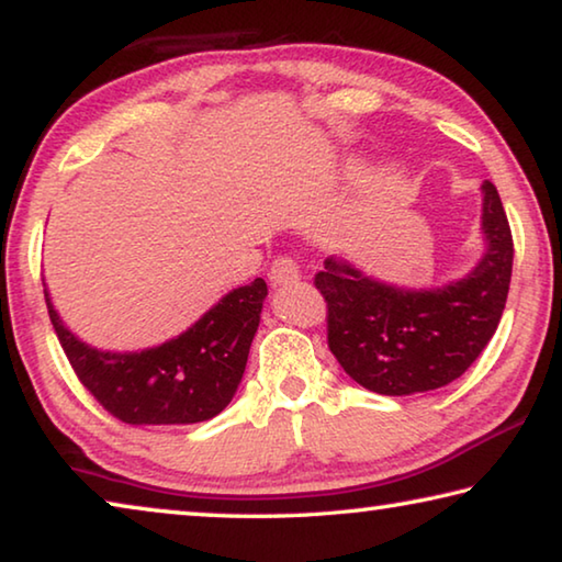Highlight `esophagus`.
<instances>
[{"label": "esophagus", "mask_w": 562, "mask_h": 562, "mask_svg": "<svg viewBox=\"0 0 562 562\" xmlns=\"http://www.w3.org/2000/svg\"><path fill=\"white\" fill-rule=\"evenodd\" d=\"M268 278H270V282L274 284V288H280V284H288V282H294V280L300 278L297 262H294L292 258H288V255H280V258L272 260Z\"/></svg>", "instance_id": "obj_1"}]
</instances>
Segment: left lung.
<instances>
[{"label": "left lung", "instance_id": "obj_1", "mask_svg": "<svg viewBox=\"0 0 562 562\" xmlns=\"http://www.w3.org/2000/svg\"><path fill=\"white\" fill-rule=\"evenodd\" d=\"M481 190L486 255L463 280L402 290L337 258L315 274L331 355L369 392L408 396L446 386L496 335L510 288L513 235L496 186L486 180Z\"/></svg>", "mask_w": 562, "mask_h": 562}]
</instances>
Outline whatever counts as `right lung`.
I'll return each instance as SVG.
<instances>
[{
    "instance_id": "right-lung-1",
    "label": "right lung",
    "mask_w": 562,
    "mask_h": 562,
    "mask_svg": "<svg viewBox=\"0 0 562 562\" xmlns=\"http://www.w3.org/2000/svg\"><path fill=\"white\" fill-rule=\"evenodd\" d=\"M268 284L258 278L227 292L183 335L144 351H99L76 339L46 310L79 382L111 416L131 426L207 422L231 404L240 384Z\"/></svg>"
}]
</instances>
